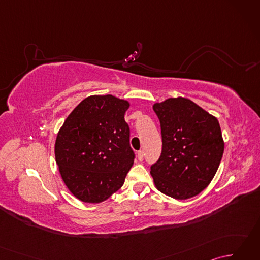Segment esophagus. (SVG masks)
<instances>
[{"mask_svg":"<svg viewBox=\"0 0 260 260\" xmlns=\"http://www.w3.org/2000/svg\"><path fill=\"white\" fill-rule=\"evenodd\" d=\"M144 151H139L137 152V158H139V161H143L144 159Z\"/></svg>","mask_w":260,"mask_h":260,"instance_id":"1","label":"esophagus"}]
</instances>
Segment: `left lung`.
<instances>
[{"label":"left lung","instance_id":"8db88e82","mask_svg":"<svg viewBox=\"0 0 260 260\" xmlns=\"http://www.w3.org/2000/svg\"><path fill=\"white\" fill-rule=\"evenodd\" d=\"M161 124L162 153L151 167L158 191L178 200L199 194L217 173L224 150L218 119L183 97L153 106Z\"/></svg>","mask_w":260,"mask_h":260}]
</instances>
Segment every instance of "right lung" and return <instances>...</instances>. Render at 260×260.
<instances>
[{"instance_id": "obj_1", "label": "right lung", "mask_w": 260, "mask_h": 260, "mask_svg": "<svg viewBox=\"0 0 260 260\" xmlns=\"http://www.w3.org/2000/svg\"><path fill=\"white\" fill-rule=\"evenodd\" d=\"M129 104L112 95L85 98L64 120L54 154L69 191L87 203H99L118 191L134 163Z\"/></svg>"}]
</instances>
